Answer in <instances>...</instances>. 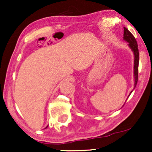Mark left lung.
I'll list each match as a JSON object with an SVG mask.
<instances>
[{"instance_id": "obj_1", "label": "left lung", "mask_w": 152, "mask_h": 152, "mask_svg": "<svg viewBox=\"0 0 152 152\" xmlns=\"http://www.w3.org/2000/svg\"><path fill=\"white\" fill-rule=\"evenodd\" d=\"M124 39L126 42H128L129 47L132 50L134 56V88H135L137 83V79H138V65H139V51L138 47H137V41L135 38L133 36L132 34L126 28L124 27ZM131 92V93H132ZM130 93V94H131Z\"/></svg>"}]
</instances>
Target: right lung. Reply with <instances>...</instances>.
<instances>
[{
	"instance_id": "obj_1",
	"label": "right lung",
	"mask_w": 152,
	"mask_h": 152,
	"mask_svg": "<svg viewBox=\"0 0 152 152\" xmlns=\"http://www.w3.org/2000/svg\"><path fill=\"white\" fill-rule=\"evenodd\" d=\"M47 127H48V126H47ZM47 127H46V128H47Z\"/></svg>"
}]
</instances>
